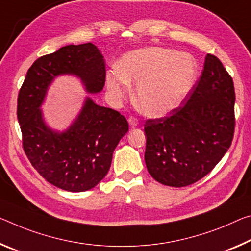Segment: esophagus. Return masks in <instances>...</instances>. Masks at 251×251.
I'll use <instances>...</instances> for the list:
<instances>
[{
  "label": "esophagus",
  "mask_w": 251,
  "mask_h": 251,
  "mask_svg": "<svg viewBox=\"0 0 251 251\" xmlns=\"http://www.w3.org/2000/svg\"><path fill=\"white\" fill-rule=\"evenodd\" d=\"M128 123H129L130 126L135 127V126L138 125V119H137L136 117H134V116H130V117L128 118Z\"/></svg>",
  "instance_id": "obj_1"
}]
</instances>
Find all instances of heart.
<instances>
[{
	"label": "heart",
	"instance_id": "1",
	"mask_svg": "<svg viewBox=\"0 0 251 251\" xmlns=\"http://www.w3.org/2000/svg\"><path fill=\"white\" fill-rule=\"evenodd\" d=\"M118 71L106 75V85L115 97H122L129 85H137V105L150 116H162L181 104L198 74L194 58L166 48H146L126 53Z\"/></svg>",
	"mask_w": 251,
	"mask_h": 251
}]
</instances>
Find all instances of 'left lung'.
<instances>
[{"mask_svg": "<svg viewBox=\"0 0 251 251\" xmlns=\"http://www.w3.org/2000/svg\"><path fill=\"white\" fill-rule=\"evenodd\" d=\"M234 87L216 55H205L201 77L168 116L147 119L145 163L164 185L182 188L211 172L231 145Z\"/></svg>", "mask_w": 251, "mask_h": 251, "instance_id": "1", "label": "left lung"}]
</instances>
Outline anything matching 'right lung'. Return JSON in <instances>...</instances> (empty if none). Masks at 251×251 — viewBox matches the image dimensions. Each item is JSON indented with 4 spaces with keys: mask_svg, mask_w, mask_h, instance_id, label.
Masks as SVG:
<instances>
[{
    "mask_svg": "<svg viewBox=\"0 0 251 251\" xmlns=\"http://www.w3.org/2000/svg\"><path fill=\"white\" fill-rule=\"evenodd\" d=\"M60 75H77L87 93L97 94L105 86L104 57L88 42L62 47L33 62L18 96L22 145L31 164L48 182L70 192H83L108 173L114 150L128 132V123L118 111L87 97L66 132L51 129L40 107L48 87Z\"/></svg>",
    "mask_w": 251,
    "mask_h": 251,
    "instance_id": "add662e5",
    "label": "right lung"
}]
</instances>
